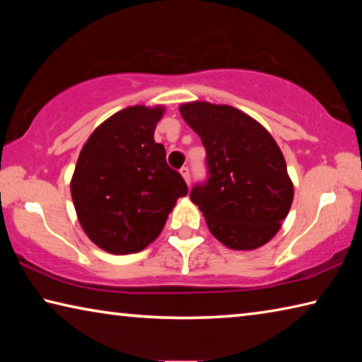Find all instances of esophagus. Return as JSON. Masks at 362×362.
<instances>
[{"label":"esophagus","mask_w":362,"mask_h":362,"mask_svg":"<svg viewBox=\"0 0 362 362\" xmlns=\"http://www.w3.org/2000/svg\"><path fill=\"white\" fill-rule=\"evenodd\" d=\"M180 175L183 177V180L187 182V185L189 183V169L187 168V166H183L182 169H180Z\"/></svg>","instance_id":"34e87169"}]
</instances>
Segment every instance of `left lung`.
Masks as SVG:
<instances>
[{"mask_svg": "<svg viewBox=\"0 0 362 362\" xmlns=\"http://www.w3.org/2000/svg\"><path fill=\"white\" fill-rule=\"evenodd\" d=\"M182 118L206 148L209 180L189 198L223 246L254 250L281 228L293 183L276 140L252 116L230 105L185 102Z\"/></svg>", "mask_w": 362, "mask_h": 362, "instance_id": "1", "label": "left lung"}]
</instances>
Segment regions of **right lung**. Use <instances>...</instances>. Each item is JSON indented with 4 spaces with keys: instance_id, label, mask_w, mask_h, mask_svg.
I'll list each match as a JSON object with an SVG mask.
<instances>
[{
    "instance_id": "add662e5",
    "label": "right lung",
    "mask_w": 362,
    "mask_h": 362,
    "mask_svg": "<svg viewBox=\"0 0 362 362\" xmlns=\"http://www.w3.org/2000/svg\"><path fill=\"white\" fill-rule=\"evenodd\" d=\"M164 112V105L122 108L97 126L79 151L71 199L84 233L105 252L144 250L188 192L155 142Z\"/></svg>"
}]
</instances>
